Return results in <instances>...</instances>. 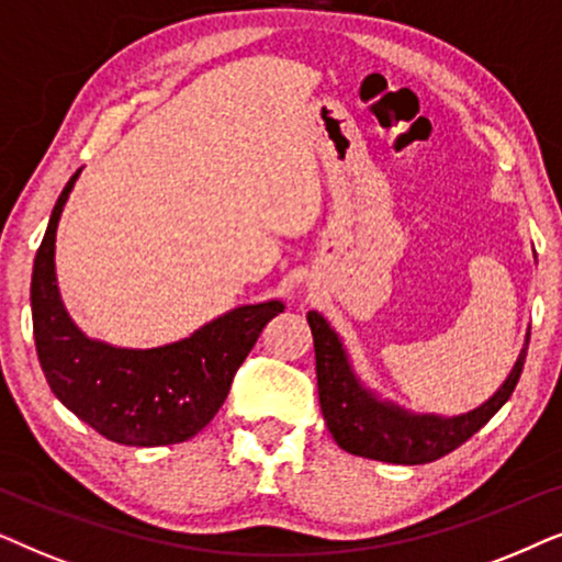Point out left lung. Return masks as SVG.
I'll list each match as a JSON object with an SVG mask.
<instances>
[{"instance_id":"1","label":"left lung","mask_w":562,"mask_h":562,"mask_svg":"<svg viewBox=\"0 0 562 562\" xmlns=\"http://www.w3.org/2000/svg\"><path fill=\"white\" fill-rule=\"evenodd\" d=\"M308 324L313 347H316L321 411H324L326 426L336 445L351 454H359V458L395 462V465L434 462L458 450L475 431H481L493 414L512 398L521 370H525L529 347L527 334L525 349L516 359L514 370L508 372L506 383L475 411H468L462 416L411 414L401 406L380 401L375 393L359 383L339 336L321 313L311 311Z\"/></svg>"}]
</instances>
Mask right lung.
I'll list each match as a JSON object with an SVG mask.
<instances>
[{
    "label": "right lung",
    "mask_w": 562,
    "mask_h": 562,
    "mask_svg": "<svg viewBox=\"0 0 562 562\" xmlns=\"http://www.w3.org/2000/svg\"><path fill=\"white\" fill-rule=\"evenodd\" d=\"M79 171L66 182L35 254L30 305L41 368L50 391L81 422L128 447L192 439L218 414L236 370L280 301L241 305L198 328L190 339L156 349H120L74 326L56 285V228Z\"/></svg>",
    "instance_id": "obj_1"
}]
</instances>
